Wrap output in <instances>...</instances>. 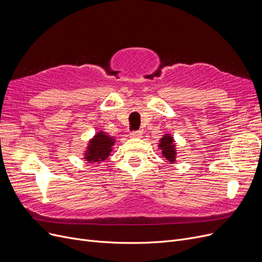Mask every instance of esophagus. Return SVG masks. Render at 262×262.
<instances>
[{"mask_svg":"<svg viewBox=\"0 0 262 262\" xmlns=\"http://www.w3.org/2000/svg\"><path fill=\"white\" fill-rule=\"evenodd\" d=\"M142 131H139V130H136V131H132L131 133H130V136L131 138H133V139H140L141 136H142Z\"/></svg>","mask_w":262,"mask_h":262,"instance_id":"esophagus-1","label":"esophagus"}]
</instances>
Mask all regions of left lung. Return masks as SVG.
<instances>
[{"mask_svg":"<svg viewBox=\"0 0 262 262\" xmlns=\"http://www.w3.org/2000/svg\"><path fill=\"white\" fill-rule=\"evenodd\" d=\"M160 147L162 149V154H163L164 158H166V160H168L171 163H173L175 161V157H176V150H175V146H173V140L170 136H168L167 134L164 136V138L161 139V143H160Z\"/></svg>","mask_w":262,"mask_h":262,"instance_id":"left-lung-1","label":"left lung"}]
</instances>
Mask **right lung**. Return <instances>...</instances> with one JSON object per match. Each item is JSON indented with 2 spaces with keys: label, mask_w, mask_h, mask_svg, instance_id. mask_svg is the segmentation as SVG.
I'll return each mask as SVG.
<instances>
[{
  "label": "right lung",
  "mask_w": 262,
  "mask_h": 262,
  "mask_svg": "<svg viewBox=\"0 0 262 262\" xmlns=\"http://www.w3.org/2000/svg\"><path fill=\"white\" fill-rule=\"evenodd\" d=\"M113 144V139L110 138L108 135H105L103 132H99L91 141V144L87 148V152L85 154V159L90 162L104 161L108 157Z\"/></svg>",
  "instance_id": "obj_1"
}]
</instances>
